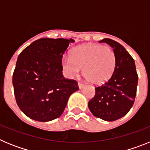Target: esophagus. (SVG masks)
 I'll return each mask as SVG.
<instances>
[{"instance_id":"1","label":"esophagus","mask_w":150,"mask_h":150,"mask_svg":"<svg viewBox=\"0 0 150 150\" xmlns=\"http://www.w3.org/2000/svg\"><path fill=\"white\" fill-rule=\"evenodd\" d=\"M78 87H79V89H82L84 87V84H83L82 83H78Z\"/></svg>"}]
</instances>
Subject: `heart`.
Returning <instances> with one entry per match:
<instances>
[{
	"label": "heart",
	"instance_id": "obj_1",
	"mask_svg": "<svg viewBox=\"0 0 150 150\" xmlns=\"http://www.w3.org/2000/svg\"><path fill=\"white\" fill-rule=\"evenodd\" d=\"M62 64L69 77L78 76L83 67V76L88 81L100 85L112 76L116 68V56L109 46L88 43L73 49L71 56L64 55Z\"/></svg>",
	"mask_w": 150,
	"mask_h": 150
}]
</instances>
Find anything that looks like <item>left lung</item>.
<instances>
[{"instance_id":"obj_1","label":"left lung","mask_w":150,"mask_h":150,"mask_svg":"<svg viewBox=\"0 0 150 150\" xmlns=\"http://www.w3.org/2000/svg\"><path fill=\"white\" fill-rule=\"evenodd\" d=\"M99 42L107 43L113 49L116 65L109 80L95 88V97L88 101V106L95 116L112 122L125 116L133 106L138 76L134 60L120 43L109 38Z\"/></svg>"}]
</instances>
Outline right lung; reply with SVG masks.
<instances>
[{
    "label": "right lung",
    "instance_id": "right-lung-1",
    "mask_svg": "<svg viewBox=\"0 0 150 150\" xmlns=\"http://www.w3.org/2000/svg\"><path fill=\"white\" fill-rule=\"evenodd\" d=\"M73 39L41 38L19 54L13 75L16 103L25 115L38 122L59 118L68 99L79 90L76 81L63 76L62 59Z\"/></svg>",
    "mask_w": 150,
    "mask_h": 150
}]
</instances>
